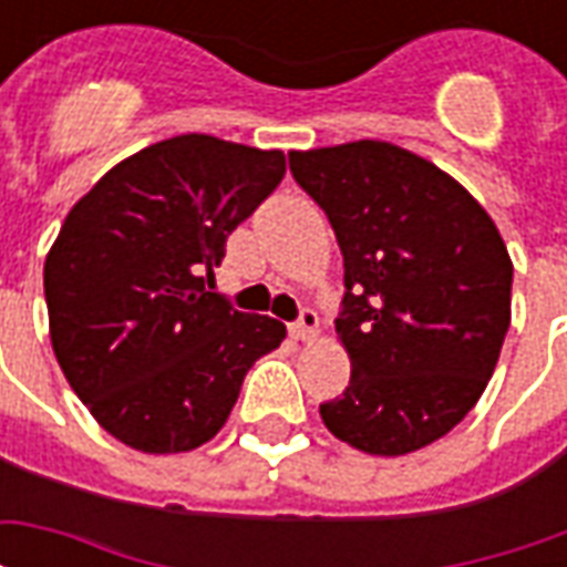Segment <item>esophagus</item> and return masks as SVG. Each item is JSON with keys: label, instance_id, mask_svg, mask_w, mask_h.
<instances>
[{"label": "esophagus", "instance_id": "obj_1", "mask_svg": "<svg viewBox=\"0 0 567 567\" xmlns=\"http://www.w3.org/2000/svg\"><path fill=\"white\" fill-rule=\"evenodd\" d=\"M291 333H295V340H316V333H319V316H316V309H303L300 312V319L291 324Z\"/></svg>", "mask_w": 567, "mask_h": 567}]
</instances>
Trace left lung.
<instances>
[{
  "instance_id": "1",
  "label": "left lung",
  "mask_w": 567,
  "mask_h": 567,
  "mask_svg": "<svg viewBox=\"0 0 567 567\" xmlns=\"http://www.w3.org/2000/svg\"><path fill=\"white\" fill-rule=\"evenodd\" d=\"M288 163L343 251L337 337L352 377L321 419L370 455L422 450L495 373L511 328L507 246L452 175L392 142L291 151Z\"/></svg>"
}]
</instances>
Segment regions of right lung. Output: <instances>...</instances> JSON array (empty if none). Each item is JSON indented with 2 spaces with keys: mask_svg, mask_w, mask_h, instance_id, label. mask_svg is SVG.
Returning a JSON list of instances; mask_svg holds the SVG:
<instances>
[{
  "mask_svg": "<svg viewBox=\"0 0 567 567\" xmlns=\"http://www.w3.org/2000/svg\"><path fill=\"white\" fill-rule=\"evenodd\" d=\"M282 175V151L187 133L112 166L69 209L44 258L51 346L72 392L130 450L203 446L248 368L285 340L282 321L206 291L227 236Z\"/></svg>",
  "mask_w": 567,
  "mask_h": 567,
  "instance_id": "add662e5",
  "label": "right lung"
}]
</instances>
